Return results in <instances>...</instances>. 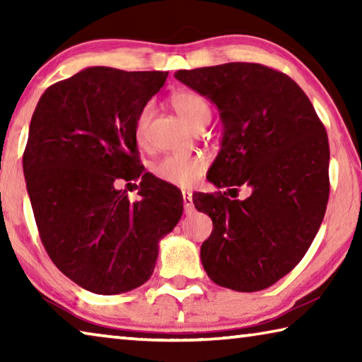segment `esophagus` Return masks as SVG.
I'll use <instances>...</instances> for the list:
<instances>
[{"label": "esophagus", "instance_id": "esophagus-1", "mask_svg": "<svg viewBox=\"0 0 362 362\" xmlns=\"http://www.w3.org/2000/svg\"><path fill=\"white\" fill-rule=\"evenodd\" d=\"M183 194V207H185V214L193 212V193L192 192H182Z\"/></svg>", "mask_w": 362, "mask_h": 362}]
</instances>
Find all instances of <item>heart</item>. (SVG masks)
I'll return each mask as SVG.
<instances>
[{
	"mask_svg": "<svg viewBox=\"0 0 362 362\" xmlns=\"http://www.w3.org/2000/svg\"><path fill=\"white\" fill-rule=\"evenodd\" d=\"M170 103L180 118L192 127L193 131L209 124L212 118V110L204 95L194 90H179L170 97ZM151 118V107L145 105L140 110L136 122H134V137L139 146L146 144V129H148ZM206 168V159L203 156L193 155H168L159 159L153 166V174L159 180L170 183L175 187H189L199 179Z\"/></svg>",
	"mask_w": 362,
	"mask_h": 362,
	"instance_id": "obj_1",
	"label": "heart"
}]
</instances>
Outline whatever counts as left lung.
Masks as SVG:
<instances>
[{"mask_svg":"<svg viewBox=\"0 0 362 362\" xmlns=\"http://www.w3.org/2000/svg\"><path fill=\"white\" fill-rule=\"evenodd\" d=\"M216 103L222 148L207 180L246 185V199L193 196L212 218L201 262L214 283L238 292L267 289L296 268L313 243L329 199V140L300 86L260 64L231 62L174 75ZM236 198V196H233Z\"/></svg>","mask_w":362,"mask_h":362,"instance_id":"left-lung-1","label":"left lung"}]
</instances>
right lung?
<instances>
[{
  "instance_id": "1",
  "label": "right lung",
  "mask_w": 362,
  "mask_h": 362,
  "mask_svg": "<svg viewBox=\"0 0 362 362\" xmlns=\"http://www.w3.org/2000/svg\"><path fill=\"white\" fill-rule=\"evenodd\" d=\"M166 78L90 66L49 86L32 116L23 174L40 238L54 265L89 292L146 283L159 241L182 217L179 199L156 192L134 137L139 112ZM132 180L143 196L136 204L114 187Z\"/></svg>"
}]
</instances>
